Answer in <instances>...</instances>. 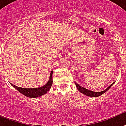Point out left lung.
<instances>
[{
  "mask_svg": "<svg viewBox=\"0 0 126 126\" xmlns=\"http://www.w3.org/2000/svg\"><path fill=\"white\" fill-rule=\"evenodd\" d=\"M76 83V85L79 91V92H81V93H83V94H85V95H87V96H92V97L95 96V97H96V96H100V95H101V94H103L104 93H105L107 91L109 90V89L111 87V86L114 83H113L112 84H111L109 87H107V89H106L105 90L103 91H100V92H94V91H89V89H87L80 86L79 85H78V83Z\"/></svg>",
  "mask_w": 126,
  "mask_h": 126,
  "instance_id": "left-lung-1",
  "label": "left lung"
}]
</instances>
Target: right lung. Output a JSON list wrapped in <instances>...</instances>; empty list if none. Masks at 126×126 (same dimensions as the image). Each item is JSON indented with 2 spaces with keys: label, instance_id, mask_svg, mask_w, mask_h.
<instances>
[{
  "label": "right lung",
  "instance_id": "obj_1",
  "mask_svg": "<svg viewBox=\"0 0 126 126\" xmlns=\"http://www.w3.org/2000/svg\"><path fill=\"white\" fill-rule=\"evenodd\" d=\"M10 84L12 86L17 89L19 92H20L21 94L25 95L26 96L30 97V98H37L38 96H41L43 95L45 93H47V91H49L52 84V72H51L50 75V78L47 83H46L43 87H39V88H33V89H27V88H21L19 87L14 85L12 83Z\"/></svg>",
  "mask_w": 126,
  "mask_h": 126
}]
</instances>
